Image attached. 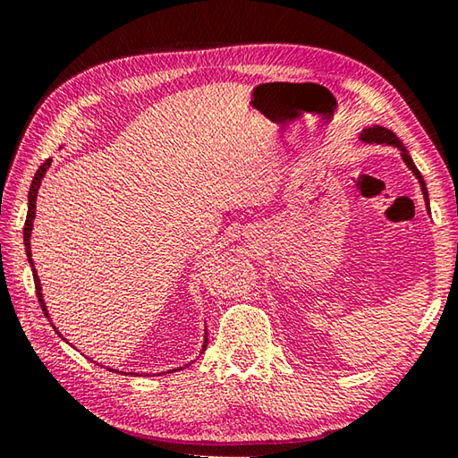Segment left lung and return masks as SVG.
Listing matches in <instances>:
<instances>
[{
	"label": "left lung",
	"instance_id": "1",
	"mask_svg": "<svg viewBox=\"0 0 458 458\" xmlns=\"http://www.w3.org/2000/svg\"><path fill=\"white\" fill-rule=\"evenodd\" d=\"M360 140H364V142H377V144H394V146L401 148V149H403V160H404V162H406V165H409V168L412 170L414 176L419 178V182H420V188H422V194H425V200H427V206H428V194H427L425 180H422L420 172L417 170V165H414V162H412V157H411V156H409V152H406V149L403 148V144L398 142V140H396V136L393 134V131L386 130V128H380V126H372V128L362 130Z\"/></svg>",
	"mask_w": 458,
	"mask_h": 458
}]
</instances>
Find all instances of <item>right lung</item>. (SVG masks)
Here are the masks:
<instances>
[{
  "label": "right lung",
  "mask_w": 458,
  "mask_h": 458,
  "mask_svg": "<svg viewBox=\"0 0 458 458\" xmlns=\"http://www.w3.org/2000/svg\"><path fill=\"white\" fill-rule=\"evenodd\" d=\"M49 164H52V160H46L44 164L39 165L38 172H36V176H33V180H31L30 196H28V218H26V226H23V244H26V254H28V258H30V264H31V266H33V262H31L30 236H31V228H33V218H36V198H38V188H39V184H41V178L46 176ZM33 284H36V294H38V301H39L41 310H44L46 318H49V316H47V309H46V302H44V296H41V284H39V278H38V274H36V268H33ZM206 344H208V335H206L202 351H206Z\"/></svg>",
  "instance_id": "add662e5"
}]
</instances>
